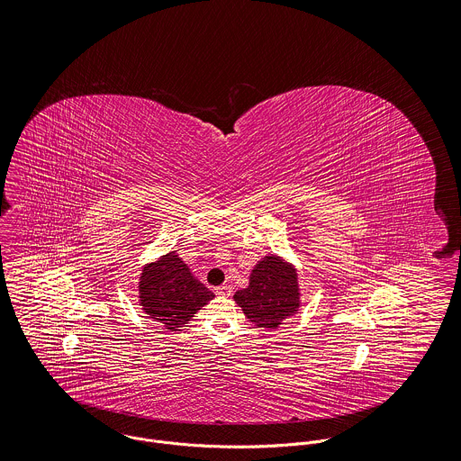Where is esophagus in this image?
<instances>
[{
    "instance_id": "obj_1",
    "label": "esophagus",
    "mask_w": 461,
    "mask_h": 461,
    "mask_svg": "<svg viewBox=\"0 0 461 461\" xmlns=\"http://www.w3.org/2000/svg\"><path fill=\"white\" fill-rule=\"evenodd\" d=\"M216 294L223 295V297H229L232 294V286L230 285H221V286L216 288Z\"/></svg>"
}]
</instances>
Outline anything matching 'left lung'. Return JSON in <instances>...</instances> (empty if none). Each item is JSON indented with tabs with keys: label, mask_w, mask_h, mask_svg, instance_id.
<instances>
[{
	"label": "left lung",
	"mask_w": 461,
	"mask_h": 461,
	"mask_svg": "<svg viewBox=\"0 0 461 461\" xmlns=\"http://www.w3.org/2000/svg\"><path fill=\"white\" fill-rule=\"evenodd\" d=\"M234 301L252 324L277 330L303 306L297 268L283 256H263L250 272L249 286L238 290Z\"/></svg>",
	"instance_id": "8db88e82"
}]
</instances>
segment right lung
Segmentation results:
<instances>
[{
	"label": "right lung",
	"mask_w": 461,
	"mask_h": 461,
	"mask_svg": "<svg viewBox=\"0 0 461 461\" xmlns=\"http://www.w3.org/2000/svg\"><path fill=\"white\" fill-rule=\"evenodd\" d=\"M139 306L146 317L175 331L185 326L214 294L191 272L176 250L142 267L139 277Z\"/></svg>",
	"instance_id": "obj_1"
}]
</instances>
